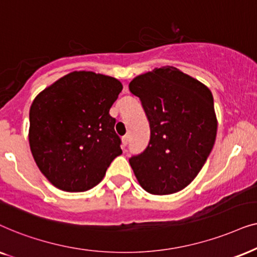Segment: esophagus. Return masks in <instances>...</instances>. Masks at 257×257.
<instances>
[{"instance_id": "34e87169", "label": "esophagus", "mask_w": 257, "mask_h": 257, "mask_svg": "<svg viewBox=\"0 0 257 257\" xmlns=\"http://www.w3.org/2000/svg\"><path fill=\"white\" fill-rule=\"evenodd\" d=\"M128 141H129V136L128 135L123 136V138H122V146L125 147L126 145H128Z\"/></svg>"}]
</instances>
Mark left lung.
<instances>
[{
	"mask_svg": "<svg viewBox=\"0 0 257 257\" xmlns=\"http://www.w3.org/2000/svg\"><path fill=\"white\" fill-rule=\"evenodd\" d=\"M150 126L145 152L129 160L147 193L169 195L193 182L213 149L217 118L210 89L173 66L133 78Z\"/></svg>",
	"mask_w": 257,
	"mask_h": 257,
	"instance_id": "obj_1",
	"label": "left lung"
}]
</instances>
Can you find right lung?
Here are the masks:
<instances>
[{"mask_svg":"<svg viewBox=\"0 0 257 257\" xmlns=\"http://www.w3.org/2000/svg\"><path fill=\"white\" fill-rule=\"evenodd\" d=\"M123 85L94 71H71L43 89L29 110V146L49 182L69 193L103 180L121 155L115 118L109 115Z\"/></svg>","mask_w":257,"mask_h":257,"instance_id":"right-lung-1","label":"right lung"}]
</instances>
